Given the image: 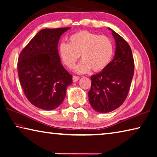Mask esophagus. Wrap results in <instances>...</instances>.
Returning <instances> with one entry per match:
<instances>
[{
    "instance_id": "esophagus-1",
    "label": "esophagus",
    "mask_w": 157,
    "mask_h": 157,
    "mask_svg": "<svg viewBox=\"0 0 157 157\" xmlns=\"http://www.w3.org/2000/svg\"><path fill=\"white\" fill-rule=\"evenodd\" d=\"M79 79V76H76V75H73V82H76L77 81H78Z\"/></svg>"
}]
</instances>
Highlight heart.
<instances>
[{
    "label": "heart",
    "instance_id": "1",
    "mask_svg": "<svg viewBox=\"0 0 157 157\" xmlns=\"http://www.w3.org/2000/svg\"><path fill=\"white\" fill-rule=\"evenodd\" d=\"M58 52L63 63L69 69L75 66L80 55L82 60L75 67V72L84 73L91 69L97 72L109 64L113 46L108 36L81 30L69 36V44L61 43Z\"/></svg>",
    "mask_w": 157,
    "mask_h": 157
}]
</instances>
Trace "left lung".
<instances>
[{
    "label": "left lung",
    "instance_id": "8db88e82",
    "mask_svg": "<svg viewBox=\"0 0 157 157\" xmlns=\"http://www.w3.org/2000/svg\"><path fill=\"white\" fill-rule=\"evenodd\" d=\"M116 41L113 60L102 71L92 75L88 101L98 112H112L124 103L134 73V60L129 45L111 29Z\"/></svg>",
    "mask_w": 157,
    "mask_h": 157
}]
</instances>
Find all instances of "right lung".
I'll return each instance as SVG.
<instances>
[{"instance_id": "1", "label": "right lung", "mask_w": 157, "mask_h": 157, "mask_svg": "<svg viewBox=\"0 0 157 157\" xmlns=\"http://www.w3.org/2000/svg\"><path fill=\"white\" fill-rule=\"evenodd\" d=\"M70 27L45 29L21 52L17 62L20 82L27 99L45 110L57 108L64 101L72 75L64 68L58 54L60 36Z\"/></svg>"}]
</instances>
